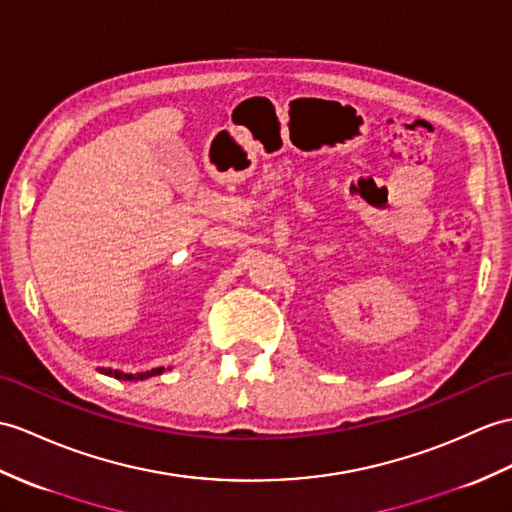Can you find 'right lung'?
I'll return each mask as SVG.
<instances>
[{
	"instance_id": "right-lung-1",
	"label": "right lung",
	"mask_w": 512,
	"mask_h": 512,
	"mask_svg": "<svg viewBox=\"0 0 512 512\" xmlns=\"http://www.w3.org/2000/svg\"><path fill=\"white\" fill-rule=\"evenodd\" d=\"M100 371L106 373V375H113L117 379H146V377H152V375H161L165 368L159 366V368H152V371H148V373H139V375H126V373H120V371H104V368H100Z\"/></svg>"
}]
</instances>
